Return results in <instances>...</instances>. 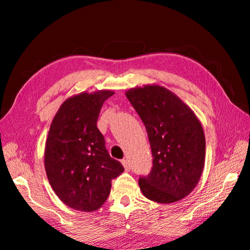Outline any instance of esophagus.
<instances>
[{"label": "esophagus", "mask_w": 250, "mask_h": 250, "mask_svg": "<svg viewBox=\"0 0 250 250\" xmlns=\"http://www.w3.org/2000/svg\"><path fill=\"white\" fill-rule=\"evenodd\" d=\"M121 163H122V165H124L125 170H129L130 169V163H129L128 160H125V158H124V160L121 161Z\"/></svg>", "instance_id": "1"}]
</instances>
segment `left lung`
<instances>
[{
  "label": "left lung",
  "mask_w": 250,
  "mask_h": 250,
  "mask_svg": "<svg viewBox=\"0 0 250 250\" xmlns=\"http://www.w3.org/2000/svg\"><path fill=\"white\" fill-rule=\"evenodd\" d=\"M125 96L146 128L153 167L141 177L144 197L157 203L184 199L200 180L206 138L200 120L175 93L156 84L130 88Z\"/></svg>",
  "instance_id": "8db88e82"
}]
</instances>
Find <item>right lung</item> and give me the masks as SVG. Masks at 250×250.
Instances as JSON below:
<instances>
[{"label": "right lung", "instance_id": "add662e5", "mask_svg": "<svg viewBox=\"0 0 250 250\" xmlns=\"http://www.w3.org/2000/svg\"><path fill=\"white\" fill-rule=\"evenodd\" d=\"M115 94L83 92L63 102L50 125L44 168L60 200L74 210H98L110 193L111 180L125 170L105 146L97 128L103 104Z\"/></svg>", "mask_w": 250, "mask_h": 250}]
</instances>
